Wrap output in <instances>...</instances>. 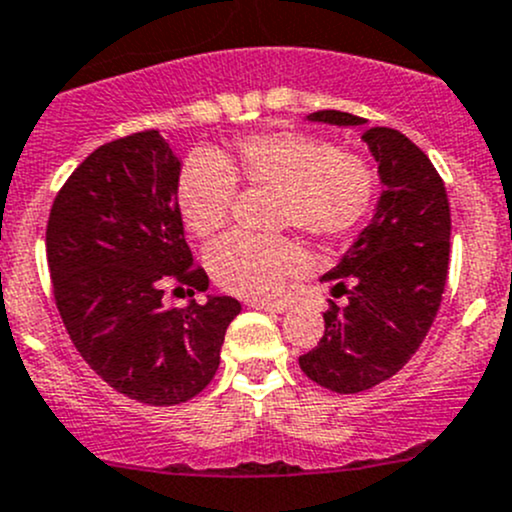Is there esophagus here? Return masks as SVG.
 Returning a JSON list of instances; mask_svg holds the SVG:
<instances>
[{
  "instance_id": "obj_1",
  "label": "esophagus",
  "mask_w": 512,
  "mask_h": 512,
  "mask_svg": "<svg viewBox=\"0 0 512 512\" xmlns=\"http://www.w3.org/2000/svg\"><path fill=\"white\" fill-rule=\"evenodd\" d=\"M252 309H262V312H287V302H267V299H250Z\"/></svg>"
}]
</instances>
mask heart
Segmentation results:
<instances>
[{
  "label": "heart",
  "mask_w": 512,
  "mask_h": 512,
  "mask_svg": "<svg viewBox=\"0 0 512 512\" xmlns=\"http://www.w3.org/2000/svg\"><path fill=\"white\" fill-rule=\"evenodd\" d=\"M237 183L275 190V225L337 240L371 213L376 170L364 156L302 131L252 133L230 153L195 151L180 165L175 200L185 225L213 237L230 218ZM302 265L292 237L232 232L208 252L215 285L240 297H275Z\"/></svg>",
  "instance_id": "b5f03b06"
}]
</instances>
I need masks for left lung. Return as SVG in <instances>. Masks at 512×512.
I'll return each mask as SVG.
<instances>
[{"instance_id": "obj_1", "label": "left lung", "mask_w": 512, "mask_h": 512, "mask_svg": "<svg viewBox=\"0 0 512 512\" xmlns=\"http://www.w3.org/2000/svg\"><path fill=\"white\" fill-rule=\"evenodd\" d=\"M307 118L332 126L366 123L344 111ZM361 138L379 163L384 190L371 223L322 277L349 302H329L324 337L299 356L304 374L337 394H359L404 369L441 307L451 252L446 185L426 153L394 128H366Z\"/></svg>"}]
</instances>
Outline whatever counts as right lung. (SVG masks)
<instances>
[{"mask_svg":"<svg viewBox=\"0 0 512 512\" xmlns=\"http://www.w3.org/2000/svg\"><path fill=\"white\" fill-rule=\"evenodd\" d=\"M180 160L158 131L96 148L59 190L46 225L56 309L86 364L128 399L175 406L220 366L240 302L213 297L165 307L170 285L208 289L183 235Z\"/></svg>","mask_w":512,"mask_h":512,"instance_id":"obj_1","label":"right lung"}]
</instances>
